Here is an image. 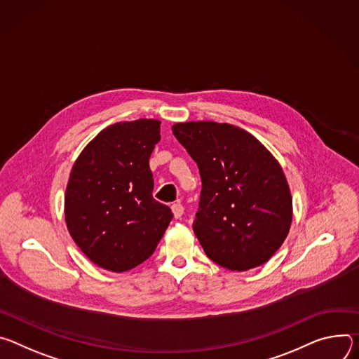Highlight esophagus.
Listing matches in <instances>:
<instances>
[{"mask_svg": "<svg viewBox=\"0 0 359 359\" xmlns=\"http://www.w3.org/2000/svg\"><path fill=\"white\" fill-rule=\"evenodd\" d=\"M171 210H172V214H174L175 218H181L182 214H184V207H182L180 203L172 204V205H171Z\"/></svg>", "mask_w": 359, "mask_h": 359, "instance_id": "obj_1", "label": "esophagus"}]
</instances>
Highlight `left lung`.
Wrapping results in <instances>:
<instances>
[{
	"label": "left lung",
	"instance_id": "1",
	"mask_svg": "<svg viewBox=\"0 0 359 359\" xmlns=\"http://www.w3.org/2000/svg\"><path fill=\"white\" fill-rule=\"evenodd\" d=\"M172 133L200 168L203 189L192 228L207 257L231 271L269 261L292 222L280 163L254 135L231 124L178 123Z\"/></svg>",
	"mask_w": 359,
	"mask_h": 359
}]
</instances>
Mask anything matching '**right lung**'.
Instances as JSON below:
<instances>
[{"mask_svg":"<svg viewBox=\"0 0 359 359\" xmlns=\"http://www.w3.org/2000/svg\"><path fill=\"white\" fill-rule=\"evenodd\" d=\"M158 119L115 123L81 151L65 189V224L95 265L124 272L148 259L168 228L170 207L152 198Z\"/></svg>","mask_w":359,"mask_h":359,"instance_id":"add662e5","label":"right lung"}]
</instances>
